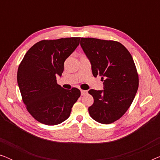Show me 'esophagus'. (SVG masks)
<instances>
[{"instance_id": "obj_1", "label": "esophagus", "mask_w": 160, "mask_h": 160, "mask_svg": "<svg viewBox=\"0 0 160 160\" xmlns=\"http://www.w3.org/2000/svg\"><path fill=\"white\" fill-rule=\"evenodd\" d=\"M87 93V91H86V90H81V95H86Z\"/></svg>"}]
</instances>
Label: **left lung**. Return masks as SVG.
Wrapping results in <instances>:
<instances>
[{"label": "left lung", "mask_w": 160, "mask_h": 160, "mask_svg": "<svg viewBox=\"0 0 160 160\" xmlns=\"http://www.w3.org/2000/svg\"><path fill=\"white\" fill-rule=\"evenodd\" d=\"M80 44L90 60L93 76H100L104 82L103 90L89 91L94 98L89 115L99 123H113L128 110L138 89L134 60L118 41L82 38Z\"/></svg>", "instance_id": "left-lung-1"}]
</instances>
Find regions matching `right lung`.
<instances>
[{"label":"right lung","mask_w":160,"mask_h":160,"mask_svg":"<svg viewBox=\"0 0 160 160\" xmlns=\"http://www.w3.org/2000/svg\"><path fill=\"white\" fill-rule=\"evenodd\" d=\"M79 37L42 40L27 52L19 65L17 83L30 115L47 125L62 123L81 95L78 89H63L57 83L64 62L79 44Z\"/></svg>","instance_id":"1"}]
</instances>
